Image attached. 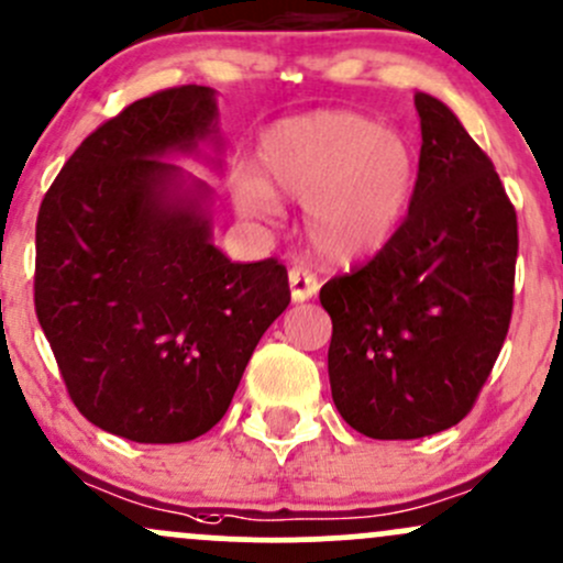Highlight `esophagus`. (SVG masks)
<instances>
[{
	"mask_svg": "<svg viewBox=\"0 0 563 563\" xmlns=\"http://www.w3.org/2000/svg\"><path fill=\"white\" fill-rule=\"evenodd\" d=\"M288 286H291V299L294 301H307L312 299L314 294H318V277L312 275L310 269L305 267V264H296L288 272Z\"/></svg>",
	"mask_w": 563,
	"mask_h": 563,
	"instance_id": "1",
	"label": "esophagus"
}]
</instances>
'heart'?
<instances>
[{"label": "heart", "instance_id": "obj_1", "mask_svg": "<svg viewBox=\"0 0 563 563\" xmlns=\"http://www.w3.org/2000/svg\"><path fill=\"white\" fill-rule=\"evenodd\" d=\"M258 168L234 178L243 213L267 219L275 195L305 206L312 249L336 264L385 249L409 213L417 152L404 133L357 111L325 109L272 125L258 141Z\"/></svg>", "mask_w": 563, "mask_h": 563}]
</instances>
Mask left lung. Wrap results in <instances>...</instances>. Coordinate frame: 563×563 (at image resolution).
Instances as JSON below:
<instances>
[{
    "label": "left lung",
    "instance_id": "obj_1",
    "mask_svg": "<svg viewBox=\"0 0 563 563\" xmlns=\"http://www.w3.org/2000/svg\"><path fill=\"white\" fill-rule=\"evenodd\" d=\"M422 128L409 216L366 267L320 288L331 395L352 430L409 441L473 409L512 312L518 224L456 114L413 96Z\"/></svg>",
    "mask_w": 563,
    "mask_h": 563
}]
</instances>
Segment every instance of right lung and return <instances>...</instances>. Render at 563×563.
Listing matches in <instances>:
<instances>
[{
  "label": "right lung",
  "instance_id": "right-lung-1",
  "mask_svg": "<svg viewBox=\"0 0 563 563\" xmlns=\"http://www.w3.org/2000/svg\"><path fill=\"white\" fill-rule=\"evenodd\" d=\"M221 152L213 88L154 92L90 133L42 200L36 318L74 406L111 435L211 430L291 301L280 262L216 249L213 189L170 163L219 170Z\"/></svg>",
  "mask_w": 563,
  "mask_h": 563
}]
</instances>
